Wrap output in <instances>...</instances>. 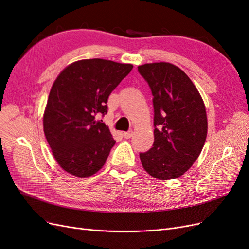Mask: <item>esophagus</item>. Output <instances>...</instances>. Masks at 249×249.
Instances as JSON below:
<instances>
[{
    "label": "esophagus",
    "mask_w": 249,
    "mask_h": 249,
    "mask_svg": "<svg viewBox=\"0 0 249 249\" xmlns=\"http://www.w3.org/2000/svg\"><path fill=\"white\" fill-rule=\"evenodd\" d=\"M132 135H133V132H132V131H129V132H124V133H123V136H124L125 139H129V138H131V137H132Z\"/></svg>",
    "instance_id": "34e87169"
}]
</instances>
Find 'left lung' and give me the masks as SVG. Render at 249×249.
Masks as SVG:
<instances>
[{
    "label": "left lung",
    "instance_id": "left-lung-1",
    "mask_svg": "<svg viewBox=\"0 0 249 249\" xmlns=\"http://www.w3.org/2000/svg\"><path fill=\"white\" fill-rule=\"evenodd\" d=\"M152 90L153 147L140 153L143 168L159 179L180 177L197 159L206 142L205 104L196 87L178 66L167 62L138 66Z\"/></svg>",
    "mask_w": 249,
    "mask_h": 249
}]
</instances>
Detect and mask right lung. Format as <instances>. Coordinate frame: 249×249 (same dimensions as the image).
<instances>
[{"mask_svg":"<svg viewBox=\"0 0 249 249\" xmlns=\"http://www.w3.org/2000/svg\"><path fill=\"white\" fill-rule=\"evenodd\" d=\"M133 69L111 60L85 59L60 72L43 114V131L66 172L87 178L106 163L115 144L109 127L95 120L108 112L109 95Z\"/></svg>","mask_w":249,"mask_h":249,"instance_id":"right-lung-1","label":"right lung"}]
</instances>
